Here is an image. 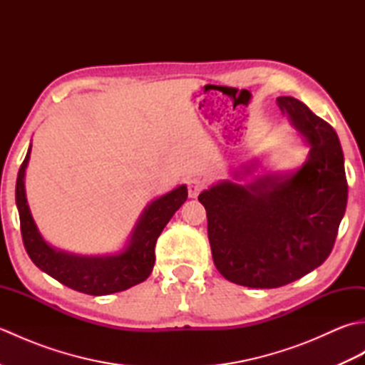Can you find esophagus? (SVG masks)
I'll return each mask as SVG.
<instances>
[{"mask_svg": "<svg viewBox=\"0 0 365 365\" xmlns=\"http://www.w3.org/2000/svg\"><path fill=\"white\" fill-rule=\"evenodd\" d=\"M205 188V182L202 178H190L188 180V195L190 197H197L199 192Z\"/></svg>", "mask_w": 365, "mask_h": 365, "instance_id": "obj_1", "label": "esophagus"}]
</instances>
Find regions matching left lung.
Returning <instances> with one entry per match:
<instances>
[{
  "label": "left lung",
  "mask_w": 365,
  "mask_h": 365,
  "mask_svg": "<svg viewBox=\"0 0 365 365\" xmlns=\"http://www.w3.org/2000/svg\"><path fill=\"white\" fill-rule=\"evenodd\" d=\"M292 125L311 145L290 175L251 185L221 182L199 195L215 267L227 281L276 289L328 259L348 199L344 152L336 130L293 97H277Z\"/></svg>",
  "instance_id": "8db88e82"
}]
</instances>
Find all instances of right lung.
<instances>
[{
	"instance_id": "right-lung-1",
	"label": "right lung",
	"mask_w": 365,
	"mask_h": 365,
	"mask_svg": "<svg viewBox=\"0 0 365 365\" xmlns=\"http://www.w3.org/2000/svg\"><path fill=\"white\" fill-rule=\"evenodd\" d=\"M29 153L31 145L19 170L15 200H17L20 215L23 245L36 267L61 284L71 287L76 292L94 294V297L123 292L145 281L153 269L157 240L169 220L173 218V215L187 200V187L180 185L147 205L141 218L136 222L125 250L114 255L84 257V255L54 250L38 234L29 212L25 192V170L29 161Z\"/></svg>"
}]
</instances>
